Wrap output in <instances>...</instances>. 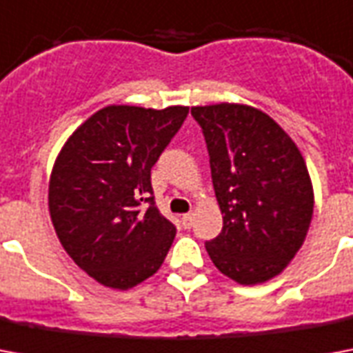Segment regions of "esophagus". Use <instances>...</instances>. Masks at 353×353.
<instances>
[{"label":"esophagus","instance_id":"esophagus-1","mask_svg":"<svg viewBox=\"0 0 353 353\" xmlns=\"http://www.w3.org/2000/svg\"><path fill=\"white\" fill-rule=\"evenodd\" d=\"M181 223H183V227H185V229H190V227H192V223H194L192 212H188V214H183L181 216Z\"/></svg>","mask_w":353,"mask_h":353}]
</instances>
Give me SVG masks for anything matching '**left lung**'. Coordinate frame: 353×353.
<instances>
[{"label": "left lung", "instance_id": "left-lung-1", "mask_svg": "<svg viewBox=\"0 0 353 353\" xmlns=\"http://www.w3.org/2000/svg\"><path fill=\"white\" fill-rule=\"evenodd\" d=\"M203 130L223 229L205 243L241 285L268 282L306 240L313 187L301 150L268 113L245 104L194 106Z\"/></svg>", "mask_w": 353, "mask_h": 353}]
</instances>
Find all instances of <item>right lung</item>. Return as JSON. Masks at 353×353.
Returning <instances> with one entry per match:
<instances>
[{
	"label": "right lung",
	"instance_id": "1",
	"mask_svg": "<svg viewBox=\"0 0 353 353\" xmlns=\"http://www.w3.org/2000/svg\"><path fill=\"white\" fill-rule=\"evenodd\" d=\"M187 115V106H106L60 150L49 179L51 221L99 284L130 290L165 262L176 227L155 207L150 174Z\"/></svg>",
	"mask_w": 353,
	"mask_h": 353
}]
</instances>
